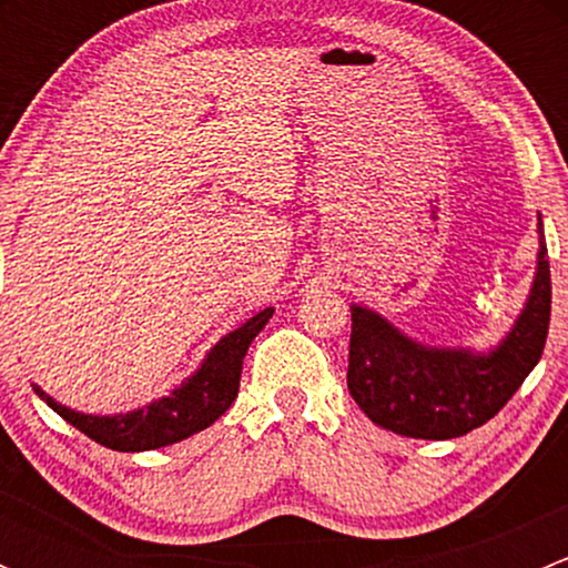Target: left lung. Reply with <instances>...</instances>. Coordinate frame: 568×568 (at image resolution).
<instances>
[{
	"mask_svg": "<svg viewBox=\"0 0 568 568\" xmlns=\"http://www.w3.org/2000/svg\"><path fill=\"white\" fill-rule=\"evenodd\" d=\"M547 244L538 214V257L528 302L489 352L412 341L385 316L352 305L348 393L387 432L415 439H454L484 426L508 404L541 359L549 329Z\"/></svg>",
	"mask_w": 568,
	"mask_h": 568,
	"instance_id": "8db88e82",
	"label": "left lung"
}]
</instances>
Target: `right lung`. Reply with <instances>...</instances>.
<instances>
[{
  "label": "right lung",
  "instance_id": "1",
  "mask_svg": "<svg viewBox=\"0 0 568 568\" xmlns=\"http://www.w3.org/2000/svg\"><path fill=\"white\" fill-rule=\"evenodd\" d=\"M274 307L255 313L233 332L211 346L200 368L181 382L170 395L151 400L134 412H120V415H88L71 406L60 404L49 393L32 385L40 400L51 406L62 420L77 426L79 432L88 434L99 445L123 454H136V450L164 448V445L181 443L192 434L203 432L211 423L220 420L239 395V379H242L244 354L250 343L255 341L257 332L268 324Z\"/></svg>",
  "mask_w": 568,
  "mask_h": 568
}]
</instances>
